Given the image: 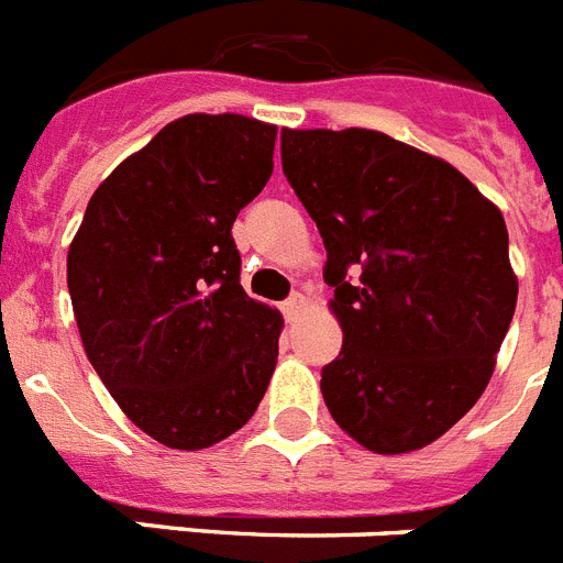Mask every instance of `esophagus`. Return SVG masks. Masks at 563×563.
Masks as SVG:
<instances>
[{
  "label": "esophagus",
  "mask_w": 563,
  "mask_h": 563,
  "mask_svg": "<svg viewBox=\"0 0 563 563\" xmlns=\"http://www.w3.org/2000/svg\"><path fill=\"white\" fill-rule=\"evenodd\" d=\"M302 311H306V297L302 295H295L291 300L283 302V314H286V320H297Z\"/></svg>",
  "instance_id": "esophagus-1"
}]
</instances>
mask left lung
I'll return each mask as SVG.
<instances>
[{"label":"left lung","instance_id":"8db88e82","mask_svg":"<svg viewBox=\"0 0 563 563\" xmlns=\"http://www.w3.org/2000/svg\"><path fill=\"white\" fill-rule=\"evenodd\" d=\"M283 173L329 252L331 417L385 456L437 442L485 394L516 311L505 218L456 166L363 126H286Z\"/></svg>","mask_w":563,"mask_h":563}]
</instances>
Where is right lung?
Here are the masks:
<instances>
[{
  "instance_id": "add662e5",
  "label": "right lung",
  "mask_w": 563,
  "mask_h": 563,
  "mask_svg": "<svg viewBox=\"0 0 563 563\" xmlns=\"http://www.w3.org/2000/svg\"><path fill=\"white\" fill-rule=\"evenodd\" d=\"M277 126L238 112L166 124L92 192L67 252L85 354L126 419L203 451L252 419L283 314L243 291L232 223L275 169Z\"/></svg>"
}]
</instances>
